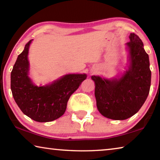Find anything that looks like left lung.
<instances>
[{
    "instance_id": "8db88e82",
    "label": "left lung",
    "mask_w": 160,
    "mask_h": 160,
    "mask_svg": "<svg viewBox=\"0 0 160 160\" xmlns=\"http://www.w3.org/2000/svg\"><path fill=\"white\" fill-rule=\"evenodd\" d=\"M126 43L129 66L120 78L107 80L92 76L95 83L97 107L102 115L113 120H125L135 114L150 92L151 71L148 54L143 43L134 33Z\"/></svg>"
}]
</instances>
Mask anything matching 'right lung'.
Returning <instances> with one entry per match:
<instances>
[{
  "instance_id": "1",
  "label": "right lung",
  "mask_w": 160,
  "mask_h": 160,
  "mask_svg": "<svg viewBox=\"0 0 160 160\" xmlns=\"http://www.w3.org/2000/svg\"><path fill=\"white\" fill-rule=\"evenodd\" d=\"M18 56L11 72L10 88L16 104L24 114L38 122H49L66 112L70 97L87 78L86 74H68L45 86H37L28 76L29 48Z\"/></svg>"
}]
</instances>
